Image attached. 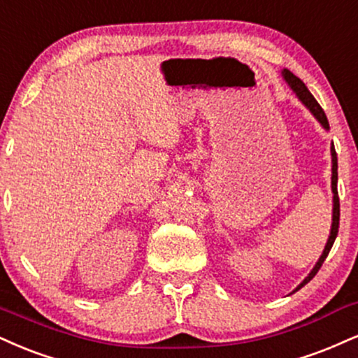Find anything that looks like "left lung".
<instances>
[{
	"mask_svg": "<svg viewBox=\"0 0 358 358\" xmlns=\"http://www.w3.org/2000/svg\"><path fill=\"white\" fill-rule=\"evenodd\" d=\"M283 78L287 80V83L292 86V90L296 93V96L302 100V103L307 108L312 111L313 115H315V118L318 122L322 123V127L324 128H329V120H327V116L324 113V110H322V106L318 105V101L313 98V94L308 92V88L305 86V83L302 80L299 78V76H295L294 73L288 71V70H283ZM337 152H335V146L331 145V192H334V222H331V231H330V236H329V242L325 245V250L324 253H322L320 260L317 262V265L313 266V270L310 272V275L307 278L303 280L302 283H300L299 287H296V290H300L305 283H308L310 280L315 277L318 270H320L322 264L325 262L327 255H329L331 245H334L335 238H337V234H338V223H340V200H338V192H337V178H338V173H337Z\"/></svg>",
	"mask_w": 358,
	"mask_h": 358,
	"instance_id": "left-lung-1",
	"label": "left lung"
}]
</instances>
